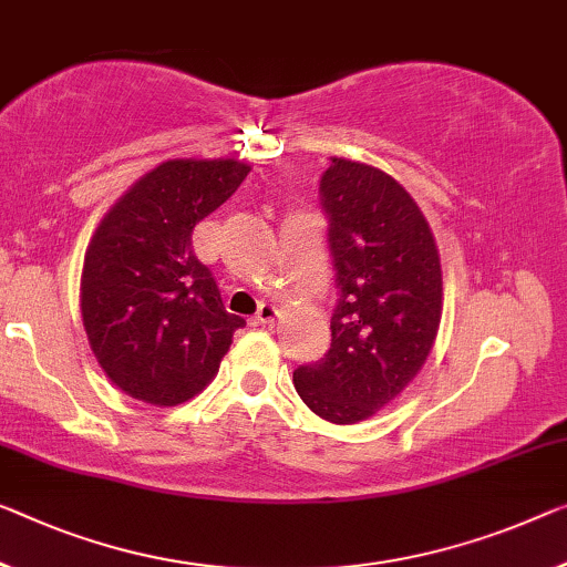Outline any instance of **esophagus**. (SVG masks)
<instances>
[{"mask_svg":"<svg viewBox=\"0 0 567 567\" xmlns=\"http://www.w3.org/2000/svg\"><path fill=\"white\" fill-rule=\"evenodd\" d=\"M278 317V309L274 307V303H260L256 317L250 319V324L254 327H264V324H271V321Z\"/></svg>","mask_w":567,"mask_h":567,"instance_id":"obj_1","label":"esophagus"}]
</instances>
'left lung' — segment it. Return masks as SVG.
Masks as SVG:
<instances>
[{"label":"left lung","mask_w":567,"mask_h":567,"mask_svg":"<svg viewBox=\"0 0 567 567\" xmlns=\"http://www.w3.org/2000/svg\"><path fill=\"white\" fill-rule=\"evenodd\" d=\"M319 199L339 299L332 344L293 372V388L344 425L378 413L423 368L441 324V260L421 207L378 167L332 156Z\"/></svg>","instance_id":"8db88e82"}]
</instances>
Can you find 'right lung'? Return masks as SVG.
Returning <instances> with one entry per match:
<instances>
[{"label":"right lung","instance_id":"obj_1","mask_svg":"<svg viewBox=\"0 0 567 567\" xmlns=\"http://www.w3.org/2000/svg\"><path fill=\"white\" fill-rule=\"evenodd\" d=\"M248 172L235 159L162 162L95 230L83 260V327L95 360L126 395L152 405L195 398L246 324L225 311L213 271L193 250V230Z\"/></svg>","mask_w":567,"mask_h":567}]
</instances>
